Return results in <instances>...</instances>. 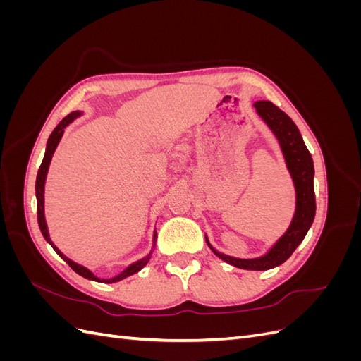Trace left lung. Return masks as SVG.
<instances>
[{
	"label": "left lung",
	"mask_w": 361,
	"mask_h": 361,
	"mask_svg": "<svg viewBox=\"0 0 361 361\" xmlns=\"http://www.w3.org/2000/svg\"><path fill=\"white\" fill-rule=\"evenodd\" d=\"M255 106L257 114L265 120V123L279 138L283 155H285L288 164V169L292 174L295 191H297V209H295L293 220L288 228V232L279 239L276 245L269 250V253L257 259H236L226 256L223 253H218V251L209 244V241H207V238L206 244L209 245V248L218 257L236 268L251 271H267L281 265L283 262H286L290 257L295 248L302 243L304 236L307 235L309 228L314 220V167L310 152L305 147L304 140L297 125L293 123V120L269 101H257Z\"/></svg>",
	"instance_id": "8db88e82"
}]
</instances>
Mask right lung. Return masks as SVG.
I'll use <instances>...</instances> for the list:
<instances>
[{
	"label": "right lung",
	"instance_id": "1",
	"mask_svg": "<svg viewBox=\"0 0 361 361\" xmlns=\"http://www.w3.org/2000/svg\"><path fill=\"white\" fill-rule=\"evenodd\" d=\"M80 116V113L78 111H73V113H71V114H68L66 117H64L61 122L56 126V129L52 130L51 133V135H49V138H48V145H47V152H45V157H43V161H42V164H40V169H39V171H37V179H36V197H37V221H39V227H40V232H42V235H43V238L47 239V243H49L51 244V247L56 250V253L66 262V264L76 272V274H80V276H82L84 279H89V280H94V281H101V283H114V281H118V280H123V279H126V277H129V276H133V274H135V272H138L141 268H145L146 267V264L149 262V259H150V256H152V251L150 253L145 257V259H141V260H138V262H135V264H133V265H129L125 271H122L120 272L118 276H116V277H113V279H97L93 272L90 271V269H87V268H84V267H81V265H78V264H75V262H72L71 259H68L66 256H64L61 251L52 244V241H51V238H49V233H48V227H47V221H45V214H43V190H45V179H47V173H48V167H49V162H51V158H52V155H54V150H56V147H57V145H59V141H60V138H61V135H63V133H64V128H66L72 120H75L76 117ZM155 239H157V232H155V235H154V247H155Z\"/></svg>",
	"mask_w": 361,
	"mask_h": 361
}]
</instances>
